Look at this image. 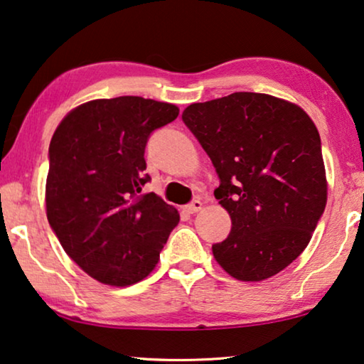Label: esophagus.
Returning a JSON list of instances; mask_svg holds the SVG:
<instances>
[{
  "mask_svg": "<svg viewBox=\"0 0 364 364\" xmlns=\"http://www.w3.org/2000/svg\"><path fill=\"white\" fill-rule=\"evenodd\" d=\"M200 210H202V202H200V200H193V202L186 205L187 213H197V212H200Z\"/></svg>",
  "mask_w": 364,
  "mask_h": 364,
  "instance_id": "34e87169",
  "label": "esophagus"
}]
</instances>
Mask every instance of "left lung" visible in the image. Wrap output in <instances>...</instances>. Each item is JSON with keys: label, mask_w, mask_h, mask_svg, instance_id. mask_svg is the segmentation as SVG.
I'll return each instance as SVG.
<instances>
[{"label": "left lung", "mask_w": 364, "mask_h": 364, "mask_svg": "<svg viewBox=\"0 0 364 364\" xmlns=\"http://www.w3.org/2000/svg\"><path fill=\"white\" fill-rule=\"evenodd\" d=\"M182 119L212 159L215 198L231 218L215 259L238 281L281 272L307 247L326 205L314 121L297 105L251 92L193 103Z\"/></svg>", "instance_id": "left-lung-1"}]
</instances>
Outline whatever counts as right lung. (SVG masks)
I'll return each mask as SVG.
<instances>
[{"instance_id":"1","label":"right lung","mask_w":364,"mask_h":364,"mask_svg":"<svg viewBox=\"0 0 364 364\" xmlns=\"http://www.w3.org/2000/svg\"><path fill=\"white\" fill-rule=\"evenodd\" d=\"M178 117L143 97L93 100L72 109L49 146L46 210L62 247L88 276L114 287L154 269L178 212L144 173L151 133Z\"/></svg>"}]
</instances>
